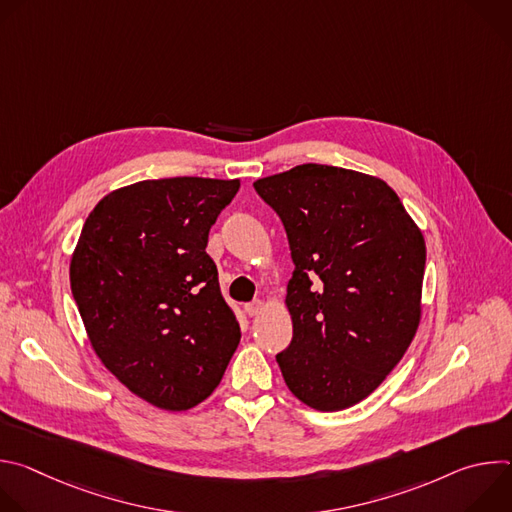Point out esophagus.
I'll list each match as a JSON object with an SVG mask.
<instances>
[{
  "mask_svg": "<svg viewBox=\"0 0 512 512\" xmlns=\"http://www.w3.org/2000/svg\"><path fill=\"white\" fill-rule=\"evenodd\" d=\"M263 308H265V304H263L261 300H255V302H251V304H245V312H247L249 318L259 316V314L263 312Z\"/></svg>",
  "mask_w": 512,
  "mask_h": 512,
  "instance_id": "34e87169",
  "label": "esophagus"
}]
</instances>
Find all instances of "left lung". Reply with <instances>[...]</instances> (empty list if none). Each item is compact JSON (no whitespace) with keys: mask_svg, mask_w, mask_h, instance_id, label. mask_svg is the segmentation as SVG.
Instances as JSON below:
<instances>
[{"mask_svg":"<svg viewBox=\"0 0 512 512\" xmlns=\"http://www.w3.org/2000/svg\"><path fill=\"white\" fill-rule=\"evenodd\" d=\"M255 192L281 218L294 273V336L275 358L285 385L318 411L371 395L419 324L425 243L379 178L302 164L261 178Z\"/></svg>","mask_w":512,"mask_h":512,"instance_id":"1","label":"left lung"}]
</instances>
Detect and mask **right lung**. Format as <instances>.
Instances as JSON below:
<instances>
[{"label": "right lung", "mask_w": 512, "mask_h": 512, "mask_svg": "<svg viewBox=\"0 0 512 512\" xmlns=\"http://www.w3.org/2000/svg\"><path fill=\"white\" fill-rule=\"evenodd\" d=\"M239 180H143L105 196L70 261V289L105 367L148 403L184 411L221 383L241 340L206 253Z\"/></svg>", "instance_id": "add662e5"}]
</instances>
